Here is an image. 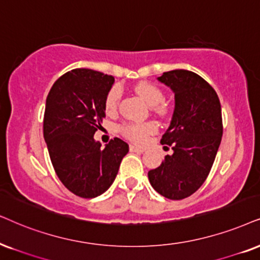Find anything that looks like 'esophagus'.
Returning <instances> with one entry per match:
<instances>
[{"label":"esophagus","mask_w":260,"mask_h":260,"mask_svg":"<svg viewBox=\"0 0 260 260\" xmlns=\"http://www.w3.org/2000/svg\"><path fill=\"white\" fill-rule=\"evenodd\" d=\"M129 150L132 151V152H138V153H141V152H144V151H145V149H144V147L137 146V145H131L129 146Z\"/></svg>","instance_id":"obj_1"}]
</instances>
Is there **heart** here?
Wrapping results in <instances>:
<instances>
[{
  "mask_svg": "<svg viewBox=\"0 0 260 260\" xmlns=\"http://www.w3.org/2000/svg\"><path fill=\"white\" fill-rule=\"evenodd\" d=\"M136 92L146 102L149 106H152V110L159 116H167L169 113V108L167 104L162 103L164 100V92L154 84L141 81L136 86ZM121 98V90L119 87H113L107 94L106 110L107 113L113 114L117 110ZM121 132L128 139L143 143L146 138L156 132V124L153 122L146 123H126L121 126Z\"/></svg>",
  "mask_w": 260,
  "mask_h": 260,
  "instance_id": "b5f03b06",
  "label": "heart"
}]
</instances>
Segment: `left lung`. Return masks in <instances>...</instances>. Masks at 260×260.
Segmentation results:
<instances>
[{"mask_svg":"<svg viewBox=\"0 0 260 260\" xmlns=\"http://www.w3.org/2000/svg\"><path fill=\"white\" fill-rule=\"evenodd\" d=\"M158 80L175 93L172 122L160 139L174 152L147 175L160 196L181 200L192 196L211 170L223 134L221 103L211 85L194 72H164Z\"/></svg>","mask_w":260,"mask_h":260,"instance_id":"obj_1","label":"left lung"}]
</instances>
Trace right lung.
<instances>
[{
  "label": "right lung",
  "instance_id": "1",
  "mask_svg": "<svg viewBox=\"0 0 260 260\" xmlns=\"http://www.w3.org/2000/svg\"><path fill=\"white\" fill-rule=\"evenodd\" d=\"M113 84L111 75L77 68L58 78L47 97L43 134L52 167L66 188L81 198L106 192L128 152L119 138L104 149L93 139Z\"/></svg>",
  "mask_w": 260,
  "mask_h": 260
}]
</instances>
